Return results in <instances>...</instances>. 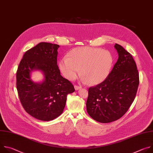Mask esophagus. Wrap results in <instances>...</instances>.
<instances>
[{
    "instance_id": "esophagus-1",
    "label": "esophagus",
    "mask_w": 153,
    "mask_h": 153,
    "mask_svg": "<svg viewBox=\"0 0 153 153\" xmlns=\"http://www.w3.org/2000/svg\"><path fill=\"white\" fill-rule=\"evenodd\" d=\"M74 88H75L76 90H78L82 88V86H79V85H74Z\"/></svg>"
}]
</instances>
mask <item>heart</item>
Wrapping results in <instances>:
<instances>
[{
    "instance_id": "b5f03b06",
    "label": "heart",
    "mask_w": 153,
    "mask_h": 153,
    "mask_svg": "<svg viewBox=\"0 0 153 153\" xmlns=\"http://www.w3.org/2000/svg\"><path fill=\"white\" fill-rule=\"evenodd\" d=\"M113 57L110 51L93 47L72 50L67 57L59 62L62 74L68 80H74L79 73L91 85L102 82L112 67Z\"/></svg>"
}]
</instances>
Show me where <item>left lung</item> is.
Returning <instances> with one entry per match:
<instances>
[{
    "instance_id": "8db88e82",
    "label": "left lung",
    "mask_w": 153,
    "mask_h": 153,
    "mask_svg": "<svg viewBox=\"0 0 153 153\" xmlns=\"http://www.w3.org/2000/svg\"><path fill=\"white\" fill-rule=\"evenodd\" d=\"M119 58L113 70L100 83L91 86L86 106L88 114L100 123L122 117L133 102L139 84V75L132 55L121 45H114Z\"/></svg>"
}]
</instances>
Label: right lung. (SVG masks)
<instances>
[{"instance_id":"1","label":"right lung","mask_w":153,"mask_h":153,"mask_svg":"<svg viewBox=\"0 0 153 153\" xmlns=\"http://www.w3.org/2000/svg\"><path fill=\"white\" fill-rule=\"evenodd\" d=\"M59 45L41 42L28 50L20 62L16 73V88L20 103L33 117L49 121L63 112L67 95L75 90L68 79L63 78L57 65ZM42 71L45 80L33 82L30 73Z\"/></svg>"}]
</instances>
